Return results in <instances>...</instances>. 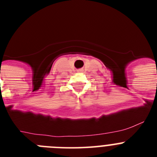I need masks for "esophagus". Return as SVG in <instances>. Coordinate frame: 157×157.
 <instances>
[{
	"label": "esophagus",
	"instance_id": "obj_1",
	"mask_svg": "<svg viewBox=\"0 0 157 157\" xmlns=\"http://www.w3.org/2000/svg\"><path fill=\"white\" fill-rule=\"evenodd\" d=\"M82 71V70H81V69H79V70H78V72H81Z\"/></svg>",
	"mask_w": 157,
	"mask_h": 157
}]
</instances>
